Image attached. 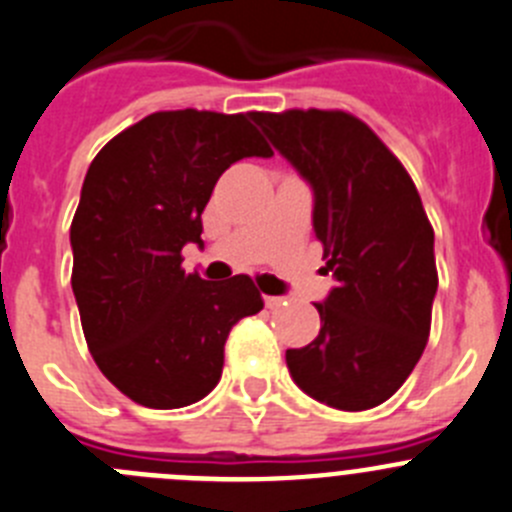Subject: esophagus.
<instances>
[{
    "mask_svg": "<svg viewBox=\"0 0 512 512\" xmlns=\"http://www.w3.org/2000/svg\"><path fill=\"white\" fill-rule=\"evenodd\" d=\"M264 302H266V307H269V309H279L281 304H287L281 297H264Z\"/></svg>",
    "mask_w": 512,
    "mask_h": 512,
    "instance_id": "1",
    "label": "esophagus"
}]
</instances>
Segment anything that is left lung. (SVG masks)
I'll list each match as a JSON object with an SVG mask.
<instances>
[{
	"label": "left lung",
	"mask_w": 512,
	"mask_h": 512,
	"mask_svg": "<svg viewBox=\"0 0 512 512\" xmlns=\"http://www.w3.org/2000/svg\"><path fill=\"white\" fill-rule=\"evenodd\" d=\"M276 152L312 187L314 236L337 281L320 335L287 350L294 383L340 411L391 398L429 340L437 297L434 231L409 172L345 111H256Z\"/></svg>",
	"instance_id": "obj_1"
}]
</instances>
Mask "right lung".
<instances>
[{
  "label": "right lung",
  "instance_id": "right-lung-1",
  "mask_svg": "<svg viewBox=\"0 0 512 512\" xmlns=\"http://www.w3.org/2000/svg\"><path fill=\"white\" fill-rule=\"evenodd\" d=\"M253 114L157 111L91 162L70 225L73 294L101 373L131 401L180 409L208 396L238 320L264 309L248 276L185 274L203 210L243 157H271Z\"/></svg>",
  "mask_w": 512,
  "mask_h": 512
}]
</instances>
